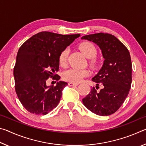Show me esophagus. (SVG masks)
<instances>
[{
  "mask_svg": "<svg viewBox=\"0 0 146 146\" xmlns=\"http://www.w3.org/2000/svg\"><path fill=\"white\" fill-rule=\"evenodd\" d=\"M68 85L70 86H78V84L77 83H73V82H69Z\"/></svg>",
  "mask_w": 146,
  "mask_h": 146,
  "instance_id": "obj_1",
  "label": "esophagus"
}]
</instances>
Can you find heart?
I'll use <instances>...</instances> for the list:
<instances>
[{"instance_id": "1", "label": "heart", "mask_w": 146, "mask_h": 146, "mask_svg": "<svg viewBox=\"0 0 146 146\" xmlns=\"http://www.w3.org/2000/svg\"><path fill=\"white\" fill-rule=\"evenodd\" d=\"M79 49L82 51L86 58L90 59L89 65L93 69H96L99 66V60L96 58L98 50L96 46L90 42H84L79 45ZM69 55V49L66 48L62 51L59 55L58 62L61 67H66L68 64ZM89 71L86 70H77L71 68L64 71L62 77L64 80L70 82L78 83L82 80L84 78L89 76Z\"/></svg>"}]
</instances>
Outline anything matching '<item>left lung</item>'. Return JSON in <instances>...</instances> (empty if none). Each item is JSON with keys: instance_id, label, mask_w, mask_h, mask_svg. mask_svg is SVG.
I'll return each instance as SVG.
<instances>
[{"instance_id": "1", "label": "left lung", "mask_w": 146, "mask_h": 146, "mask_svg": "<svg viewBox=\"0 0 146 146\" xmlns=\"http://www.w3.org/2000/svg\"><path fill=\"white\" fill-rule=\"evenodd\" d=\"M102 50L104 62L97 75L92 78L100 91L95 88L82 99L84 105L91 112L108 116L120 108L129 94L132 82V64L127 48L114 35L104 33L83 36ZM99 87L96 86L98 90Z\"/></svg>"}]
</instances>
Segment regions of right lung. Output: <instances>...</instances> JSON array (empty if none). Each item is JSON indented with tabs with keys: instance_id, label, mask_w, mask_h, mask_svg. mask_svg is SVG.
I'll return each instance as SVG.
<instances>
[{
	"instance_id": "1",
	"label": "right lung",
	"mask_w": 146,
	"mask_h": 146,
	"mask_svg": "<svg viewBox=\"0 0 146 146\" xmlns=\"http://www.w3.org/2000/svg\"><path fill=\"white\" fill-rule=\"evenodd\" d=\"M80 36L42 31L19 48L13 70L15 88L20 102L29 113L45 115L58 104L68 83L60 81L55 86H47L46 81L60 78L56 74L59 55Z\"/></svg>"
}]
</instances>
